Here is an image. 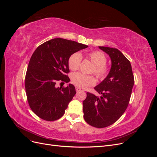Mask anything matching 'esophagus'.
Here are the masks:
<instances>
[{
    "label": "esophagus",
    "mask_w": 157,
    "mask_h": 157,
    "mask_svg": "<svg viewBox=\"0 0 157 157\" xmlns=\"http://www.w3.org/2000/svg\"><path fill=\"white\" fill-rule=\"evenodd\" d=\"M80 90H81V89H80V88H78V87H76V91L78 92V91H80Z\"/></svg>",
    "instance_id": "esophagus-1"
}]
</instances>
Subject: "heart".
Instances as JSON below:
<instances>
[{
  "label": "heart",
  "instance_id": "heart-1",
  "mask_svg": "<svg viewBox=\"0 0 157 157\" xmlns=\"http://www.w3.org/2000/svg\"><path fill=\"white\" fill-rule=\"evenodd\" d=\"M87 58L92 61L94 64V67L92 72L97 76L99 79L105 78L109 72V67L105 64L107 58L103 52L100 51H93L89 52L87 54ZM82 59V56L78 52L71 55L68 60V65L70 69L75 71L78 69ZM72 82L81 88H86L89 86H94L96 84V79L93 76L85 75L80 73H75L71 77Z\"/></svg>",
  "mask_w": 157,
  "mask_h": 157
}]
</instances>
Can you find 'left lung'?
I'll use <instances>...</instances> for the list:
<instances>
[{
	"mask_svg": "<svg viewBox=\"0 0 157 157\" xmlns=\"http://www.w3.org/2000/svg\"><path fill=\"white\" fill-rule=\"evenodd\" d=\"M110 57V71L94 88L100 97L87 92L83 101L84 118L88 124L105 128L115 123L126 111L134 84L130 61L117 48L99 46Z\"/></svg>",
	"mask_w": 157,
	"mask_h": 157,
	"instance_id": "obj_1",
	"label": "left lung"
}]
</instances>
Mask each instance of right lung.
<instances>
[{
    "mask_svg": "<svg viewBox=\"0 0 157 157\" xmlns=\"http://www.w3.org/2000/svg\"><path fill=\"white\" fill-rule=\"evenodd\" d=\"M87 47L57 38L42 44L33 54L25 76V91L31 110L42 119L54 121L64 115L76 90L71 84L57 88L56 82L70 81L65 75L69 72V57Z\"/></svg>",
    "mask_w": 157,
    "mask_h": 157,
    "instance_id": "obj_1",
    "label": "right lung"
}]
</instances>
